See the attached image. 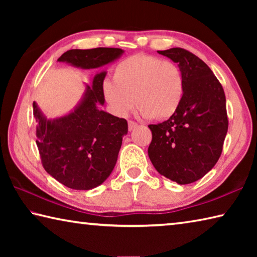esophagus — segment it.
Wrapping results in <instances>:
<instances>
[{"label":"esophagus","mask_w":257,"mask_h":257,"mask_svg":"<svg viewBox=\"0 0 257 257\" xmlns=\"http://www.w3.org/2000/svg\"><path fill=\"white\" fill-rule=\"evenodd\" d=\"M137 125H138L137 122H135V121H132V120L128 121V129H129V130L135 129V128L137 127Z\"/></svg>","instance_id":"34e87169"}]
</instances>
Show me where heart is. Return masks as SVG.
Wrapping results in <instances>:
<instances>
[{
	"mask_svg": "<svg viewBox=\"0 0 257 257\" xmlns=\"http://www.w3.org/2000/svg\"><path fill=\"white\" fill-rule=\"evenodd\" d=\"M112 78L113 82H104L103 96L112 112L120 116L127 115L136 103L143 115L156 120L170 118L184 96L179 67L154 55L129 56L116 64Z\"/></svg>",
	"mask_w": 257,
	"mask_h": 257,
	"instance_id": "1",
	"label": "heart"
}]
</instances>
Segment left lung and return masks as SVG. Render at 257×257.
Listing matches in <instances>:
<instances>
[{
    "instance_id": "8db88e82",
    "label": "left lung",
    "mask_w": 257,
    "mask_h": 257,
    "mask_svg": "<svg viewBox=\"0 0 257 257\" xmlns=\"http://www.w3.org/2000/svg\"><path fill=\"white\" fill-rule=\"evenodd\" d=\"M178 63L184 79L179 108L167 121L150 124L149 156L160 175L187 185L214 167L222 153L228 115L222 85L207 64L189 51H158Z\"/></svg>"
}]
</instances>
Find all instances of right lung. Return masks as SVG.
Returning <instances> with one entry per match:
<instances>
[{
	"label": "right lung",
	"instance_id": "obj_1",
	"mask_svg": "<svg viewBox=\"0 0 257 257\" xmlns=\"http://www.w3.org/2000/svg\"><path fill=\"white\" fill-rule=\"evenodd\" d=\"M122 53L121 49L113 47L69 50L58 61L82 69H96ZM105 76V71L97 73L92 87L86 86L84 97L75 110L61 118L46 119L33 103L38 123L36 144L43 167L71 189L88 190L103 184L114 169L122 137L128 133L127 120L98 108L99 104H104Z\"/></svg>",
	"mask_w": 257,
	"mask_h": 257
}]
</instances>
